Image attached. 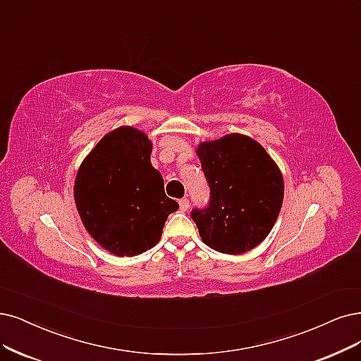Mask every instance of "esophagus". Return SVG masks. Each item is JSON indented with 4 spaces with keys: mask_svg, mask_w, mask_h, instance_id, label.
<instances>
[{
    "mask_svg": "<svg viewBox=\"0 0 361 361\" xmlns=\"http://www.w3.org/2000/svg\"><path fill=\"white\" fill-rule=\"evenodd\" d=\"M178 205H180V209H181V211H188L189 207H190V205H189V199H185V197L180 199Z\"/></svg>",
    "mask_w": 361,
    "mask_h": 361,
    "instance_id": "34e87169",
    "label": "esophagus"
}]
</instances>
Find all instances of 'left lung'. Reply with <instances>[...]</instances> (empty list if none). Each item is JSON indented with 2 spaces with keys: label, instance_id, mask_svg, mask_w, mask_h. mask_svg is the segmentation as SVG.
I'll use <instances>...</instances> for the list:
<instances>
[{
  "label": "left lung",
  "instance_id": "1",
  "mask_svg": "<svg viewBox=\"0 0 361 361\" xmlns=\"http://www.w3.org/2000/svg\"><path fill=\"white\" fill-rule=\"evenodd\" d=\"M209 202L192 219L202 241L224 255H243L269 235L284 197L281 171L263 147L241 133L199 144Z\"/></svg>",
  "mask_w": 361,
  "mask_h": 361
}]
</instances>
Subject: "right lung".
I'll use <instances>...</instances> for the list:
<instances>
[{
	"mask_svg": "<svg viewBox=\"0 0 361 361\" xmlns=\"http://www.w3.org/2000/svg\"><path fill=\"white\" fill-rule=\"evenodd\" d=\"M152 142L144 132L122 126L95 145L80 165L75 207L86 231L116 256H137L153 248L178 204L164 190L152 166Z\"/></svg>",
	"mask_w": 361,
	"mask_h": 361,
	"instance_id": "right-lung-1",
	"label": "right lung"
}]
</instances>
